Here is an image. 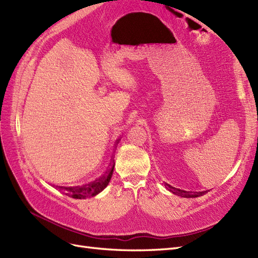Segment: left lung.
Instances as JSON below:
<instances>
[{
    "instance_id": "8db88e82",
    "label": "left lung",
    "mask_w": 258,
    "mask_h": 258,
    "mask_svg": "<svg viewBox=\"0 0 258 258\" xmlns=\"http://www.w3.org/2000/svg\"><path fill=\"white\" fill-rule=\"evenodd\" d=\"M165 186L167 187V188L171 192H173L174 195H177V196H181L183 198H197V197H200V196H204L206 192H208V190H205V191H188V190H184V189H181V188H176V187L171 186V185H169L167 183L165 184Z\"/></svg>"
}]
</instances>
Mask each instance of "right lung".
<instances>
[{"label": "right lung", "instance_id": "add662e5", "mask_svg": "<svg viewBox=\"0 0 258 258\" xmlns=\"http://www.w3.org/2000/svg\"><path fill=\"white\" fill-rule=\"evenodd\" d=\"M114 166H115V162L114 160H112L110 169L106 171V173L91 183L85 184L82 186H75V187L74 186L73 187L57 186V188H59V190L63 192L64 195H67V196L74 199H86L88 197H93L96 196V195H98L100 191H102L107 186V184L110 183L111 177L113 175Z\"/></svg>", "mask_w": 258, "mask_h": 258}]
</instances>
